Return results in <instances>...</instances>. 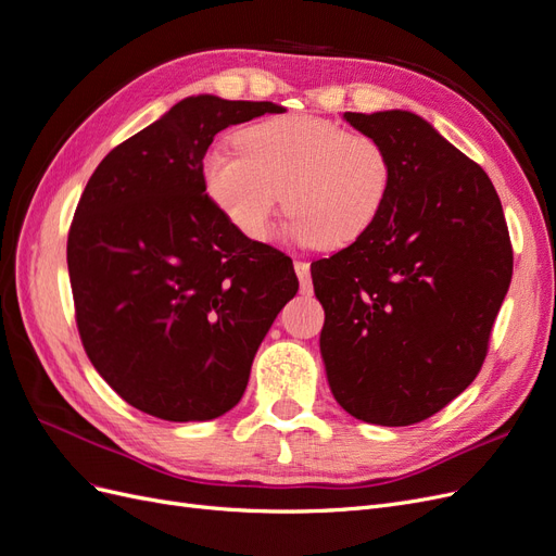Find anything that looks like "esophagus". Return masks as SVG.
<instances>
[{
    "label": "esophagus",
    "mask_w": 556,
    "mask_h": 556,
    "mask_svg": "<svg viewBox=\"0 0 556 556\" xmlns=\"http://www.w3.org/2000/svg\"><path fill=\"white\" fill-rule=\"evenodd\" d=\"M294 271L299 276L301 292L311 294L313 292V280H311V264L308 262H294Z\"/></svg>",
    "instance_id": "34e87169"
}]
</instances>
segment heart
Instances as JSON below:
<instances>
[{
	"instance_id": "b5f03b06",
	"label": "heart",
	"mask_w": 556,
	"mask_h": 556,
	"mask_svg": "<svg viewBox=\"0 0 556 556\" xmlns=\"http://www.w3.org/2000/svg\"><path fill=\"white\" fill-rule=\"evenodd\" d=\"M237 148H213L201 182L213 206L248 241H264L280 204L292 231L317 248L355 243L392 194L394 162L374 134L327 117L288 113L239 131Z\"/></svg>"
}]
</instances>
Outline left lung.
I'll use <instances>...</instances> for the list:
<instances>
[{"label":"left lung","mask_w":556,"mask_h":556,"mask_svg":"<svg viewBox=\"0 0 556 556\" xmlns=\"http://www.w3.org/2000/svg\"><path fill=\"white\" fill-rule=\"evenodd\" d=\"M390 150V201L362 239L311 266L333 399L408 427L476 380L513 278L501 199L482 166L410 111L343 113Z\"/></svg>","instance_id":"1"}]
</instances>
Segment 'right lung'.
<instances>
[{
    "label": "right lung",
    "instance_id": "add662e5",
    "mask_svg": "<svg viewBox=\"0 0 556 556\" xmlns=\"http://www.w3.org/2000/svg\"><path fill=\"white\" fill-rule=\"evenodd\" d=\"M264 113L282 106L182 99L99 162L74 213L66 264L83 348L129 406L166 422L237 406L299 290L292 260L243 239L201 182L215 134Z\"/></svg>",
    "mask_w": 556,
    "mask_h": 556
}]
</instances>
